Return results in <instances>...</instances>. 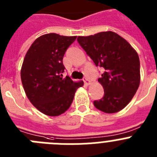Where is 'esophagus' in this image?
I'll return each mask as SVG.
<instances>
[{
	"label": "esophagus",
	"instance_id": "obj_1",
	"mask_svg": "<svg viewBox=\"0 0 157 157\" xmlns=\"http://www.w3.org/2000/svg\"><path fill=\"white\" fill-rule=\"evenodd\" d=\"M83 82H84V84H85L86 86H89L90 84V80H89L88 78H83Z\"/></svg>",
	"mask_w": 157,
	"mask_h": 157
}]
</instances>
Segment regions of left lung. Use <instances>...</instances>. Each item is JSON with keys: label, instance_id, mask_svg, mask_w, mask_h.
Wrapping results in <instances>:
<instances>
[{"label": "left lung", "instance_id": "obj_1", "mask_svg": "<svg viewBox=\"0 0 157 157\" xmlns=\"http://www.w3.org/2000/svg\"><path fill=\"white\" fill-rule=\"evenodd\" d=\"M78 42L97 67L105 70L98 78L104 97L94 106L105 113H116L130 103L140 84V60L136 50L112 31L78 36Z\"/></svg>", "mask_w": 157, "mask_h": 157}]
</instances>
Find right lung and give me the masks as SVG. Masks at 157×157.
Masks as SVG:
<instances>
[{"label":"right lung","mask_w":157,"mask_h":157,"mask_svg":"<svg viewBox=\"0 0 157 157\" xmlns=\"http://www.w3.org/2000/svg\"><path fill=\"white\" fill-rule=\"evenodd\" d=\"M77 36L50 33L40 36L29 48L21 67V81L30 103L43 114L57 116L69 109L83 82L63 78V58Z\"/></svg>","instance_id":"1"}]
</instances>
